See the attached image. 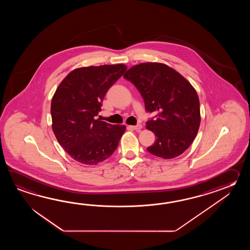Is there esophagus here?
I'll list each match as a JSON object with an SVG mask.
<instances>
[{
    "label": "esophagus",
    "mask_w": 250,
    "mask_h": 250,
    "mask_svg": "<svg viewBox=\"0 0 250 250\" xmlns=\"http://www.w3.org/2000/svg\"><path fill=\"white\" fill-rule=\"evenodd\" d=\"M130 127H131L132 129H135V130H138V129L142 128V125H141V124H138V125H136V126H130Z\"/></svg>",
    "instance_id": "34e87169"
}]
</instances>
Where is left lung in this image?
<instances>
[{
    "mask_svg": "<svg viewBox=\"0 0 250 250\" xmlns=\"http://www.w3.org/2000/svg\"><path fill=\"white\" fill-rule=\"evenodd\" d=\"M140 92L146 112L156 119L146 123L154 133L150 154L164 159L181 155L190 146L200 126V105L193 85L175 69L160 62H144L123 75Z\"/></svg>",
    "mask_w": 250,
    "mask_h": 250,
    "instance_id": "1",
    "label": "left lung"
}]
</instances>
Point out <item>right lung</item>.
Wrapping results in <instances>:
<instances>
[{"instance_id":"right-lung-1","label":"right lung","mask_w":250,"mask_h":250,"mask_svg":"<svg viewBox=\"0 0 250 250\" xmlns=\"http://www.w3.org/2000/svg\"><path fill=\"white\" fill-rule=\"evenodd\" d=\"M126 69L123 63L75 69L53 95V133L62 148L80 164L96 165L117 148L126 126L109 124L96 116L107 91Z\"/></svg>"}]
</instances>
